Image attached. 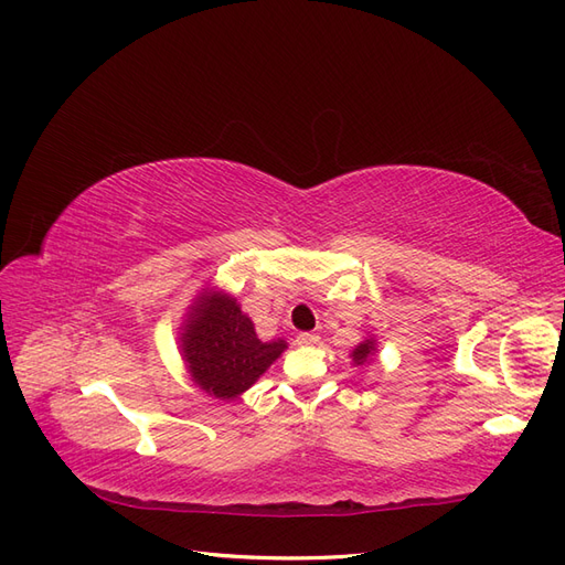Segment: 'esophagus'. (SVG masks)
Returning a JSON list of instances; mask_svg holds the SVG:
<instances>
[{"label": "esophagus", "mask_w": 565, "mask_h": 565, "mask_svg": "<svg viewBox=\"0 0 565 565\" xmlns=\"http://www.w3.org/2000/svg\"><path fill=\"white\" fill-rule=\"evenodd\" d=\"M318 334L316 332H301V334H297V344L299 347H313V344H318Z\"/></svg>", "instance_id": "34e87169"}]
</instances>
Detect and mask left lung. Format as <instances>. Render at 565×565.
Segmentation results:
<instances>
[{
	"mask_svg": "<svg viewBox=\"0 0 565 565\" xmlns=\"http://www.w3.org/2000/svg\"><path fill=\"white\" fill-rule=\"evenodd\" d=\"M372 351H374V341H372V339H365L361 347H355V349H353V353H351L353 363H355V365H363V363L367 361V358H370V353H372Z\"/></svg>",
	"mask_w": 565,
	"mask_h": 565,
	"instance_id": "8db88e82",
	"label": "left lung"
}]
</instances>
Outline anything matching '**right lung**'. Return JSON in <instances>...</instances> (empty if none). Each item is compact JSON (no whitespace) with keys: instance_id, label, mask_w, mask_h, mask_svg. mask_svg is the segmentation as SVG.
I'll use <instances>...</instances> for the list:
<instances>
[{"instance_id":"obj_1","label":"right lung","mask_w":565,"mask_h":565,"mask_svg":"<svg viewBox=\"0 0 565 565\" xmlns=\"http://www.w3.org/2000/svg\"><path fill=\"white\" fill-rule=\"evenodd\" d=\"M183 355L200 388L233 398L262 377L285 351V341H262L235 299L202 297L185 324Z\"/></svg>"}]
</instances>
